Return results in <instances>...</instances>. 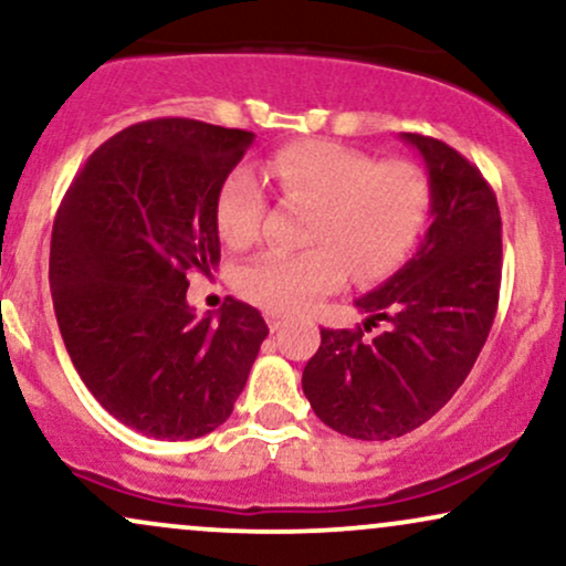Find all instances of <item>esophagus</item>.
<instances>
[{
	"label": "esophagus",
	"instance_id": "1",
	"mask_svg": "<svg viewBox=\"0 0 566 566\" xmlns=\"http://www.w3.org/2000/svg\"><path fill=\"white\" fill-rule=\"evenodd\" d=\"M265 322H269V327L276 333V329H282L284 324H287V316L274 314V311H265Z\"/></svg>",
	"mask_w": 566,
	"mask_h": 566
}]
</instances>
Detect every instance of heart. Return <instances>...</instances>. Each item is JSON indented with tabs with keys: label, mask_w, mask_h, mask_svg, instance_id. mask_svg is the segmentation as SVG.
Listing matches in <instances>:
<instances>
[{
	"label": "heart",
	"mask_w": 566,
	"mask_h": 566,
	"mask_svg": "<svg viewBox=\"0 0 566 566\" xmlns=\"http://www.w3.org/2000/svg\"><path fill=\"white\" fill-rule=\"evenodd\" d=\"M265 175L292 205H311L303 252H263L233 274L239 295L274 314H297L333 292L350 271L378 279L407 258L423 231L431 186L418 165L378 161L333 140H301L274 151ZM269 210L263 180L250 167L229 172L218 191L223 242L244 250L261 237Z\"/></svg>",
	"instance_id": "obj_1"
}]
</instances>
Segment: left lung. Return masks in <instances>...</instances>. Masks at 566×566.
<instances>
[{
  "mask_svg": "<svg viewBox=\"0 0 566 566\" xmlns=\"http://www.w3.org/2000/svg\"><path fill=\"white\" fill-rule=\"evenodd\" d=\"M428 167L431 226L412 261L356 301L365 327L322 329L303 369L316 418L361 441L405 437L469 378L497 314L500 210L479 167L437 138L401 135ZM382 326L378 336L364 333Z\"/></svg>",
  "mask_w": 566,
  "mask_h": 566,
  "instance_id": "1",
  "label": "left lung"
}]
</instances>
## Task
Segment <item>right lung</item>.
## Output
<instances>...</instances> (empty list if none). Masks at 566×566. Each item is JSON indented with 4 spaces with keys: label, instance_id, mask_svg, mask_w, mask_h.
Returning a JSON list of instances; mask_svg holds the SVG:
<instances>
[{
    "label": "right lung",
    "instance_id": "right-lung-1",
    "mask_svg": "<svg viewBox=\"0 0 566 566\" xmlns=\"http://www.w3.org/2000/svg\"><path fill=\"white\" fill-rule=\"evenodd\" d=\"M255 135L148 119L90 154L57 207L50 290L76 373L119 423L154 439L229 420L261 343V311L226 297L193 316L188 274L220 261L216 201Z\"/></svg>",
    "mask_w": 566,
    "mask_h": 566
}]
</instances>
